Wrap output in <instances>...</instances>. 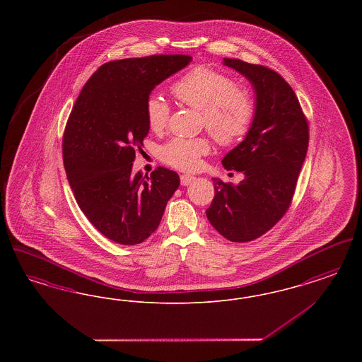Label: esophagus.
Wrapping results in <instances>:
<instances>
[{
	"mask_svg": "<svg viewBox=\"0 0 362 362\" xmlns=\"http://www.w3.org/2000/svg\"><path fill=\"white\" fill-rule=\"evenodd\" d=\"M195 177L191 175H180V183L182 186H189V183L194 180Z\"/></svg>",
	"mask_w": 362,
	"mask_h": 362,
	"instance_id": "obj_1",
	"label": "esophagus"
}]
</instances>
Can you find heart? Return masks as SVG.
Listing matches in <instances>:
<instances>
[{
	"label": "heart",
	"instance_id": "b5f03b06",
	"mask_svg": "<svg viewBox=\"0 0 362 362\" xmlns=\"http://www.w3.org/2000/svg\"><path fill=\"white\" fill-rule=\"evenodd\" d=\"M171 92L180 103L202 112L207 132L221 145H232L245 137L257 117L258 103L248 86H239L221 70L198 65L180 76ZM171 115V107L163 98L151 95L145 102V119L155 133L163 132ZM210 152L205 137L173 138L160 151V160L180 171H195L201 158Z\"/></svg>",
	"mask_w": 362,
	"mask_h": 362
}]
</instances>
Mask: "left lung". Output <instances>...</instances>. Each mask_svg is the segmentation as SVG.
Masks as SVG:
<instances>
[{
  "label": "left lung",
  "mask_w": 362,
  "mask_h": 362,
  "mask_svg": "<svg viewBox=\"0 0 362 362\" xmlns=\"http://www.w3.org/2000/svg\"><path fill=\"white\" fill-rule=\"evenodd\" d=\"M224 65L251 81L258 111L247 137L223 158L228 171L244 179L239 185L213 179L216 195L206 216L225 239L247 243L270 230L291 206L310 126L292 86L276 70L235 58H224Z\"/></svg>",
  "instance_id": "1"
}]
</instances>
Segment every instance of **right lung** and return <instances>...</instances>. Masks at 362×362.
<instances>
[{"label":"right lung","mask_w":362,"mask_h":362,"mask_svg":"<svg viewBox=\"0 0 362 362\" xmlns=\"http://www.w3.org/2000/svg\"><path fill=\"white\" fill-rule=\"evenodd\" d=\"M189 61V55L168 54L107 62L71 108L62 138L64 167L78 206L110 240H146L180 185L168 168L157 167L151 176L133 175L132 168L149 133L146 99Z\"/></svg>","instance_id":"obj_1"}]
</instances>
